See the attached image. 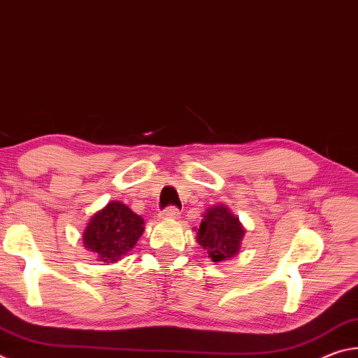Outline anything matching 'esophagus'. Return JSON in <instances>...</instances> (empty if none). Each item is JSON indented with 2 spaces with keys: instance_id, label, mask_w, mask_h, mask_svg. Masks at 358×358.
Returning a JSON list of instances; mask_svg holds the SVG:
<instances>
[{
  "instance_id": "1",
  "label": "esophagus",
  "mask_w": 358,
  "mask_h": 358,
  "mask_svg": "<svg viewBox=\"0 0 358 358\" xmlns=\"http://www.w3.org/2000/svg\"><path fill=\"white\" fill-rule=\"evenodd\" d=\"M180 216V210L177 207H167L161 213V217H166V220H177Z\"/></svg>"
}]
</instances>
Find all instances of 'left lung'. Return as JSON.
I'll return each mask as SVG.
<instances>
[{
  "label": "left lung",
  "instance_id": "1",
  "mask_svg": "<svg viewBox=\"0 0 358 358\" xmlns=\"http://www.w3.org/2000/svg\"><path fill=\"white\" fill-rule=\"evenodd\" d=\"M245 227L226 205H215L203 213L197 241L213 262L229 260L240 252Z\"/></svg>",
  "mask_w": 358,
  "mask_h": 358
}]
</instances>
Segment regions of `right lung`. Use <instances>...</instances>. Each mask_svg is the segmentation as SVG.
<instances>
[{
    "label": "right lung",
    "instance_id": "obj_1",
    "mask_svg": "<svg viewBox=\"0 0 358 358\" xmlns=\"http://www.w3.org/2000/svg\"><path fill=\"white\" fill-rule=\"evenodd\" d=\"M145 221L121 202H110L94 213L83 232V246L99 259L115 264L136 246Z\"/></svg>",
    "mask_w": 358,
    "mask_h": 358
}]
</instances>
